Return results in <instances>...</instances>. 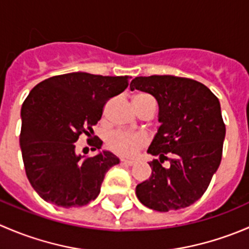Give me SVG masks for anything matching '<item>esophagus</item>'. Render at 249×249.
I'll return each instance as SVG.
<instances>
[{"label": "esophagus", "instance_id": "1", "mask_svg": "<svg viewBox=\"0 0 249 249\" xmlns=\"http://www.w3.org/2000/svg\"><path fill=\"white\" fill-rule=\"evenodd\" d=\"M123 164L127 165V166H132V165H135V161H132V160H122Z\"/></svg>", "mask_w": 249, "mask_h": 249}]
</instances>
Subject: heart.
<instances>
[{"instance_id": "b5f03b06", "label": "heart", "mask_w": 249, "mask_h": 249, "mask_svg": "<svg viewBox=\"0 0 249 249\" xmlns=\"http://www.w3.org/2000/svg\"><path fill=\"white\" fill-rule=\"evenodd\" d=\"M145 102H154L152 97L148 94L135 95L132 99V104L135 107H139ZM148 139L145 135L136 134V132H127V131H114L107 136L106 144L107 148L113 152L114 154L120 155V157H134L140 149H142L144 145H147Z\"/></svg>"}]
</instances>
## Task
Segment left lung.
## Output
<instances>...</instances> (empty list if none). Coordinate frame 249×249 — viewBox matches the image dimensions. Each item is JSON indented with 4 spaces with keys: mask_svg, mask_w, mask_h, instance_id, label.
<instances>
[{
    "mask_svg": "<svg viewBox=\"0 0 249 249\" xmlns=\"http://www.w3.org/2000/svg\"><path fill=\"white\" fill-rule=\"evenodd\" d=\"M130 89L155 97L161 124L148 148L158 159L148 162L152 176L137 184V197L159 212L193 205L207 190L222 160L225 124L219 100L202 83L183 77H136Z\"/></svg>",
    "mask_w": 249,
    "mask_h": 249,
    "instance_id": "left-lung-1",
    "label": "left lung"
}]
</instances>
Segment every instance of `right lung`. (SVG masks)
Wrapping results in <instances>:
<instances>
[{
  "label": "right lung",
  "mask_w": 249,
  "mask_h": 249,
  "mask_svg": "<svg viewBox=\"0 0 249 249\" xmlns=\"http://www.w3.org/2000/svg\"><path fill=\"white\" fill-rule=\"evenodd\" d=\"M129 79L73 72L48 78L30 91L19 142L27 179L44 201L79 207L100 194L105 175L119 159L107 150L83 157L76 142L82 134L90 137L105 105L126 89ZM88 144L100 150L102 141L95 136Z\"/></svg>",
  "instance_id": "obj_1"
}]
</instances>
